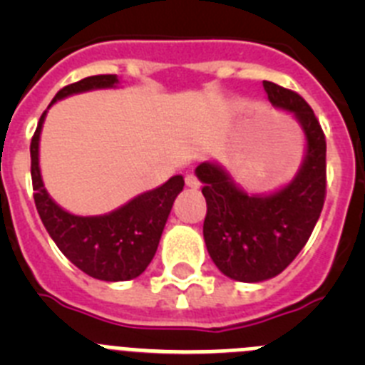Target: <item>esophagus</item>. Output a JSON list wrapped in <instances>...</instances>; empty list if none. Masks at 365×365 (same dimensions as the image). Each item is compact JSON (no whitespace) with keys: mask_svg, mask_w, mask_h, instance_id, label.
I'll use <instances>...</instances> for the list:
<instances>
[{"mask_svg":"<svg viewBox=\"0 0 365 365\" xmlns=\"http://www.w3.org/2000/svg\"><path fill=\"white\" fill-rule=\"evenodd\" d=\"M185 182H186V186H188V188H193V190H197L199 186H201V182H199L197 177L192 175V173H190V175H186Z\"/></svg>","mask_w":365,"mask_h":365,"instance_id":"1","label":"esophagus"}]
</instances>
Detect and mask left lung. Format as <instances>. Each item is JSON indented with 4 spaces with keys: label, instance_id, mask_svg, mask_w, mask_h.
I'll return each instance as SVG.
<instances>
[{
    "label": "left lung",
    "instance_id": "left-lung-1",
    "mask_svg": "<svg viewBox=\"0 0 365 365\" xmlns=\"http://www.w3.org/2000/svg\"><path fill=\"white\" fill-rule=\"evenodd\" d=\"M274 106L291 111L307 137L302 170L269 197L248 195L221 168L199 164L206 217L202 225L208 254L225 276L256 283L274 278L291 265L311 237L327 193L325 135L311 106L298 93L263 82Z\"/></svg>",
    "mask_w": 365,
    "mask_h": 365
}]
</instances>
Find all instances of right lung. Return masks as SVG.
I'll use <instances>...</instances> for the list:
<instances>
[{
	"instance_id": "right-lung-1",
	"label": "right lung",
	"mask_w": 365,
	"mask_h": 365,
	"mask_svg": "<svg viewBox=\"0 0 365 365\" xmlns=\"http://www.w3.org/2000/svg\"><path fill=\"white\" fill-rule=\"evenodd\" d=\"M115 74H96L62 87L53 102L73 93L111 87ZM51 102V104H53ZM41 115L31 140V177L34 202L43 227L63 256L86 274L104 282H125L146 270L153 259L173 201L185 186L180 175L172 177L159 188L143 193L108 215L80 217L62 210L47 195L38 166V143L43 124Z\"/></svg>"
}]
</instances>
